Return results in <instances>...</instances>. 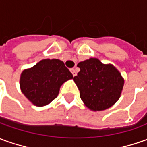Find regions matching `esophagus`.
I'll return each instance as SVG.
<instances>
[{
  "instance_id": "1",
  "label": "esophagus",
  "mask_w": 147,
  "mask_h": 147,
  "mask_svg": "<svg viewBox=\"0 0 147 147\" xmlns=\"http://www.w3.org/2000/svg\"><path fill=\"white\" fill-rule=\"evenodd\" d=\"M71 71V72L72 73V75H73V76H76V70L74 69V68H71V69L70 70Z\"/></svg>"
}]
</instances>
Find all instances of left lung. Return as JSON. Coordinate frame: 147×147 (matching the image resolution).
I'll return each mask as SVG.
<instances>
[{
    "mask_svg": "<svg viewBox=\"0 0 147 147\" xmlns=\"http://www.w3.org/2000/svg\"><path fill=\"white\" fill-rule=\"evenodd\" d=\"M80 72L74 81L84 104L92 111H101L113 105L120 98L124 79L112 64H104L90 58L77 64Z\"/></svg>",
    "mask_w": 147,
    "mask_h": 147,
    "instance_id": "left-lung-1",
    "label": "left lung"
}]
</instances>
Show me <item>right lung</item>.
Here are the masks:
<instances>
[{"mask_svg":"<svg viewBox=\"0 0 147 147\" xmlns=\"http://www.w3.org/2000/svg\"><path fill=\"white\" fill-rule=\"evenodd\" d=\"M72 78L63 61L46 59L24 70L20 77V88L32 104L42 107L56 98L61 85Z\"/></svg>","mask_w":147,"mask_h":147,"instance_id":"1","label":"right lung"}]
</instances>
